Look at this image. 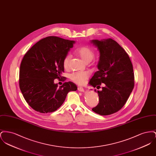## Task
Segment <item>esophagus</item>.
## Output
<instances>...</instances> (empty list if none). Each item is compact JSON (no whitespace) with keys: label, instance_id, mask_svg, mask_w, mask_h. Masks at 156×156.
I'll use <instances>...</instances> for the list:
<instances>
[{"label":"esophagus","instance_id":"obj_1","mask_svg":"<svg viewBox=\"0 0 156 156\" xmlns=\"http://www.w3.org/2000/svg\"><path fill=\"white\" fill-rule=\"evenodd\" d=\"M78 90H79V91H80V92H84V89L82 88V87H78Z\"/></svg>","mask_w":156,"mask_h":156}]
</instances>
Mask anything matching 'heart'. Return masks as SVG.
I'll return each mask as SVG.
<instances>
[{
	"label": "heart",
	"instance_id": "obj_1",
	"mask_svg": "<svg viewBox=\"0 0 156 156\" xmlns=\"http://www.w3.org/2000/svg\"><path fill=\"white\" fill-rule=\"evenodd\" d=\"M76 54H78L81 59L85 62L91 61L94 57V51L88 45H83L77 48L75 51ZM70 55H67L63 60V67L64 68H67L69 65L70 59ZM88 73L86 72H76L70 75V79L78 85H83L88 78Z\"/></svg>",
	"mask_w": 156,
	"mask_h": 156
}]
</instances>
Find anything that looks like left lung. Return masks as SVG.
I'll return each mask as SVG.
<instances>
[{"label": "left lung", "instance_id": "1", "mask_svg": "<svg viewBox=\"0 0 156 156\" xmlns=\"http://www.w3.org/2000/svg\"><path fill=\"white\" fill-rule=\"evenodd\" d=\"M97 47L99 59L98 71L90 80L89 84L101 90L98 93L99 102L92 111L102 116L113 114L126 104L134 88L133 65L124 49L112 38L92 40Z\"/></svg>", "mask_w": 156, "mask_h": 156}]
</instances>
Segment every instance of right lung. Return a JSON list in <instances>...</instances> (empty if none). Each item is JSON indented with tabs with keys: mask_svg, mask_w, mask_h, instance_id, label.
Masks as SVG:
<instances>
[{
	"mask_svg": "<svg viewBox=\"0 0 156 156\" xmlns=\"http://www.w3.org/2000/svg\"><path fill=\"white\" fill-rule=\"evenodd\" d=\"M75 41L60 37H45L34 45L23 58L19 86L26 101L40 113L55 111L64 103L67 94L77 87L67 82L58 87L54 80L64 72L63 60Z\"/></svg>",
	"mask_w": 156,
	"mask_h": 156,
	"instance_id": "1",
	"label": "right lung"
}]
</instances>
